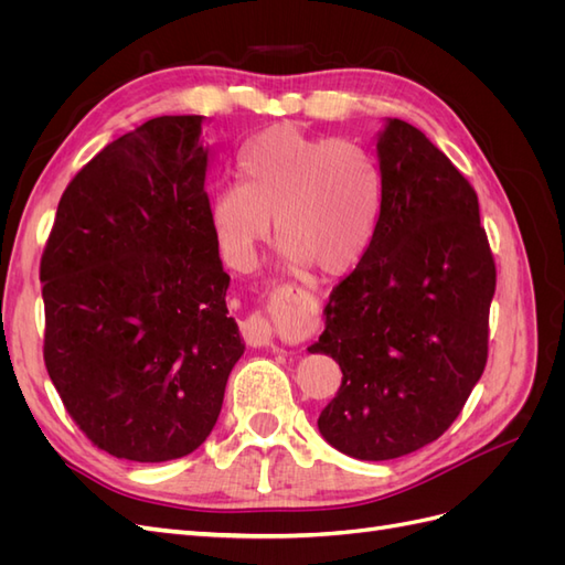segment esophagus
Here are the masks:
<instances>
[{
	"instance_id": "34e87169",
	"label": "esophagus",
	"mask_w": 565,
	"mask_h": 565,
	"mask_svg": "<svg viewBox=\"0 0 565 565\" xmlns=\"http://www.w3.org/2000/svg\"><path fill=\"white\" fill-rule=\"evenodd\" d=\"M241 332H243V337H245V341L249 347H273L276 344V330H273V324L264 318V316H259V313H254V316H249L243 324H241Z\"/></svg>"
}]
</instances>
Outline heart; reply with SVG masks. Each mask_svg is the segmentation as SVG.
Returning a JSON list of instances; mask_svg holds the SVG:
<instances>
[{
  "label": "heart",
  "instance_id": "b5f03b06",
  "mask_svg": "<svg viewBox=\"0 0 565 565\" xmlns=\"http://www.w3.org/2000/svg\"><path fill=\"white\" fill-rule=\"evenodd\" d=\"M241 181L216 185L210 224L233 268L276 237L287 264L341 276L363 259L382 212V174L355 141L311 136L292 125L262 131L241 150Z\"/></svg>",
  "mask_w": 565,
  "mask_h": 565
}]
</instances>
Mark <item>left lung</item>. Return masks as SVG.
<instances>
[{
	"mask_svg": "<svg viewBox=\"0 0 565 565\" xmlns=\"http://www.w3.org/2000/svg\"><path fill=\"white\" fill-rule=\"evenodd\" d=\"M377 160V231L309 347L344 374L318 417L322 438L367 461L429 446L457 419L488 361L494 295L478 198L446 152L386 117Z\"/></svg>",
	"mask_w": 565,
	"mask_h": 565,
	"instance_id": "1",
	"label": "left lung"
}]
</instances>
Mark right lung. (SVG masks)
<instances>
[{"label":"right lung","instance_id":"add662e5","mask_svg":"<svg viewBox=\"0 0 565 565\" xmlns=\"http://www.w3.org/2000/svg\"><path fill=\"white\" fill-rule=\"evenodd\" d=\"M204 119L152 117L108 143L65 188L42 254L49 377L117 459L198 450L245 353L207 214Z\"/></svg>","mask_w":565,"mask_h":565}]
</instances>
